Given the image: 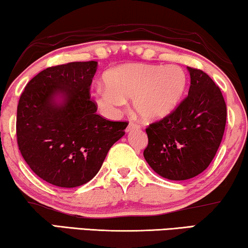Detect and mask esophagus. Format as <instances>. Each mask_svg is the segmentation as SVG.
I'll use <instances>...</instances> for the list:
<instances>
[{"label": "esophagus", "instance_id": "esophagus-1", "mask_svg": "<svg viewBox=\"0 0 248 248\" xmlns=\"http://www.w3.org/2000/svg\"><path fill=\"white\" fill-rule=\"evenodd\" d=\"M140 128V125L139 124H135V123H130L127 125V128H126V132H131V131H135V130H139Z\"/></svg>", "mask_w": 248, "mask_h": 248}]
</instances>
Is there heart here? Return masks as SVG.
Wrapping results in <instances>:
<instances>
[{"label": "heart", "mask_w": 248, "mask_h": 248, "mask_svg": "<svg viewBox=\"0 0 248 248\" xmlns=\"http://www.w3.org/2000/svg\"><path fill=\"white\" fill-rule=\"evenodd\" d=\"M105 82L107 87L97 86L94 91V100L103 114L117 117L125 100L132 99L140 117L156 121L169 115L180 102L186 76L174 64H123L107 71Z\"/></svg>", "instance_id": "obj_1"}]
</instances>
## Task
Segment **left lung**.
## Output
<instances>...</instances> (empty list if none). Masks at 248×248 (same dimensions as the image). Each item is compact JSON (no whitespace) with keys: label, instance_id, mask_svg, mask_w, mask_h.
<instances>
[{"label":"left lung","instance_id":"obj_1","mask_svg":"<svg viewBox=\"0 0 248 248\" xmlns=\"http://www.w3.org/2000/svg\"><path fill=\"white\" fill-rule=\"evenodd\" d=\"M186 69L188 96L174 112L145 130L144 159L155 173L174 181L206 170L220 145L227 116L219 87L202 70Z\"/></svg>","mask_w":248,"mask_h":248}]
</instances>
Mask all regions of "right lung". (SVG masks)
Instances as JSON below:
<instances>
[{"label": "right lung", "instance_id": "right-lung-1", "mask_svg": "<svg viewBox=\"0 0 248 248\" xmlns=\"http://www.w3.org/2000/svg\"><path fill=\"white\" fill-rule=\"evenodd\" d=\"M97 62L49 67L32 78L16 113L17 145L28 166L53 186L75 188L97 174L126 122L96 114L91 85Z\"/></svg>", "mask_w": 248, "mask_h": 248}]
</instances>
